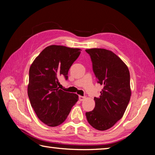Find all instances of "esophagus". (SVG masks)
Returning <instances> with one entry per match:
<instances>
[{"label":"esophagus","instance_id":"1","mask_svg":"<svg viewBox=\"0 0 155 155\" xmlns=\"http://www.w3.org/2000/svg\"><path fill=\"white\" fill-rule=\"evenodd\" d=\"M85 99V96H79V101H83Z\"/></svg>","mask_w":155,"mask_h":155}]
</instances>
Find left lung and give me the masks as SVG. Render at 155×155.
Masks as SVG:
<instances>
[{
    "instance_id": "8db88e82",
    "label": "left lung",
    "mask_w": 155,
    "mask_h": 155,
    "mask_svg": "<svg viewBox=\"0 0 155 155\" xmlns=\"http://www.w3.org/2000/svg\"><path fill=\"white\" fill-rule=\"evenodd\" d=\"M85 51L90 55L98 83L103 86L100 96L94 97V110L86 112L85 115L93 128L105 130L122 118L129 103V70L124 62L111 51L90 48Z\"/></svg>"
}]
</instances>
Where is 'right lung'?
I'll use <instances>...</instances> for the list:
<instances>
[{"mask_svg":"<svg viewBox=\"0 0 155 155\" xmlns=\"http://www.w3.org/2000/svg\"><path fill=\"white\" fill-rule=\"evenodd\" d=\"M80 53L79 48L51 45L31 65L28 96L37 116L47 126L62 124L78 101L77 94L60 90L58 85L61 77L68 79V70Z\"/></svg>","mask_w":155,"mask_h":155,"instance_id":"add662e5","label":"right lung"}]
</instances>
